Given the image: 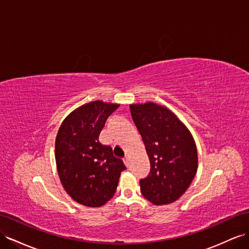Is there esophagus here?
<instances>
[{"mask_svg": "<svg viewBox=\"0 0 249 249\" xmlns=\"http://www.w3.org/2000/svg\"><path fill=\"white\" fill-rule=\"evenodd\" d=\"M124 164H125L126 166L130 165V161H129V158H127V157H124Z\"/></svg>", "mask_w": 249, "mask_h": 249, "instance_id": "esophagus-1", "label": "esophagus"}]
</instances>
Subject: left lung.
I'll return each mask as SVG.
<instances>
[{
  "mask_svg": "<svg viewBox=\"0 0 249 249\" xmlns=\"http://www.w3.org/2000/svg\"><path fill=\"white\" fill-rule=\"evenodd\" d=\"M142 137L151 171L140 180V192L155 205L173 203L189 189L198 169L197 146L190 130L175 113L155 103L130 105Z\"/></svg>",
  "mask_w": 249,
  "mask_h": 249,
  "instance_id": "obj_1",
  "label": "left lung"
}]
</instances>
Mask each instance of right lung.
Listing matches in <instances>:
<instances>
[{
  "label": "right lung",
  "instance_id": "obj_1",
  "mask_svg": "<svg viewBox=\"0 0 249 249\" xmlns=\"http://www.w3.org/2000/svg\"><path fill=\"white\" fill-rule=\"evenodd\" d=\"M118 104L95 100L72 111L60 124L55 138L57 173L65 191L77 203L89 207L105 205L114 196L123 160L112 147L99 142L106 120Z\"/></svg>",
  "mask_w": 249,
  "mask_h": 249
}]
</instances>
